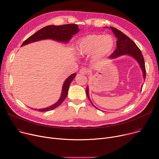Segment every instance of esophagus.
<instances>
[{
  "mask_svg": "<svg viewBox=\"0 0 159 159\" xmlns=\"http://www.w3.org/2000/svg\"><path fill=\"white\" fill-rule=\"evenodd\" d=\"M88 72H89V70L86 68H82L80 70V73L81 74H83V75L84 74H87Z\"/></svg>",
  "mask_w": 159,
  "mask_h": 159,
  "instance_id": "esophagus-1",
  "label": "esophagus"
}]
</instances>
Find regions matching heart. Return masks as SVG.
Instances as JSON below:
<instances>
[{
    "label": "heart",
    "instance_id": "1",
    "mask_svg": "<svg viewBox=\"0 0 159 159\" xmlns=\"http://www.w3.org/2000/svg\"><path fill=\"white\" fill-rule=\"evenodd\" d=\"M116 44L114 38L110 34H91L79 40L76 52L81 57L92 54V59L98 61L111 54Z\"/></svg>",
    "mask_w": 159,
    "mask_h": 159
}]
</instances>
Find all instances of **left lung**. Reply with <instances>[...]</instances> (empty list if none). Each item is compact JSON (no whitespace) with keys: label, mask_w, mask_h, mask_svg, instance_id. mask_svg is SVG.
<instances>
[{"label":"left lung","mask_w":159,"mask_h":159,"mask_svg":"<svg viewBox=\"0 0 159 159\" xmlns=\"http://www.w3.org/2000/svg\"><path fill=\"white\" fill-rule=\"evenodd\" d=\"M111 31H113L117 39V49L114 51V52L111 54L109 58L110 59H114L119 57H120L122 55H128L134 58L137 60L139 66L141 67V69L143 71V78L145 80L146 78V68H145V63L143 55L141 53V50L137 46V45L130 39L128 36H127L123 32L119 31L117 29L113 27H110ZM142 89V87H141ZM89 87L87 86L86 89V94L88 99L90 101L92 105L96 108L94 104L92 103L90 97H89Z\"/></svg>","instance_id":"obj_1"}]
</instances>
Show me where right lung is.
I'll list each match as a JSON object with an SVG mask.
<instances>
[{
  "mask_svg": "<svg viewBox=\"0 0 159 159\" xmlns=\"http://www.w3.org/2000/svg\"><path fill=\"white\" fill-rule=\"evenodd\" d=\"M80 30L78 25L76 24H65L61 25H51L43 27L42 29L30 36L27 40H25L21 46L25 45L30 43H33L34 42L40 41L42 40L51 39L57 42H62V43H68L69 41L72 39L74 34H75L79 32ZM76 74L74 73L69 76L65 81H64L61 96L59 100L55 102V103L49 107L38 109L37 110L39 111H47L53 110L60 106L62 102L66 98L68 90L69 89L70 84L74 78L76 77ZM35 110L36 109H34Z\"/></svg>",
  "mask_w": 159,
  "mask_h": 159,
  "instance_id": "right-lung-1",
  "label": "right lung"
}]
</instances>
